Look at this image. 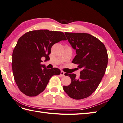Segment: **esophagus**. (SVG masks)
<instances>
[{"label": "esophagus", "instance_id": "34e87169", "mask_svg": "<svg viewBox=\"0 0 123 123\" xmlns=\"http://www.w3.org/2000/svg\"><path fill=\"white\" fill-rule=\"evenodd\" d=\"M64 72L63 71H61V73H60V76H61V77H63L64 76Z\"/></svg>", "mask_w": 123, "mask_h": 123}]
</instances>
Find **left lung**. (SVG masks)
I'll list each match as a JSON object with an SVG mask.
<instances>
[{"mask_svg":"<svg viewBox=\"0 0 123 123\" xmlns=\"http://www.w3.org/2000/svg\"><path fill=\"white\" fill-rule=\"evenodd\" d=\"M71 45L76 50V55L73 63L82 69L79 78L74 74L69 76L71 83L64 86V92L70 97L80 100L90 96L98 87L106 70L108 56L104 44L94 36L86 33L65 32Z\"/></svg>","mask_w":123,"mask_h":123,"instance_id":"8db88e82","label":"left lung"}]
</instances>
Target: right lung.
I'll return each mask as SVG.
<instances>
[{
  "label": "right lung",
  "instance_id": "obj_1",
  "mask_svg": "<svg viewBox=\"0 0 123 123\" xmlns=\"http://www.w3.org/2000/svg\"><path fill=\"white\" fill-rule=\"evenodd\" d=\"M64 33L49 30H32L19 38L12 55V69L17 86L24 94L35 97L46 87L50 78L59 75L60 70L46 69L42 57L50 59L52 46L66 40Z\"/></svg>",
  "mask_w": 123,
  "mask_h": 123
}]
</instances>
